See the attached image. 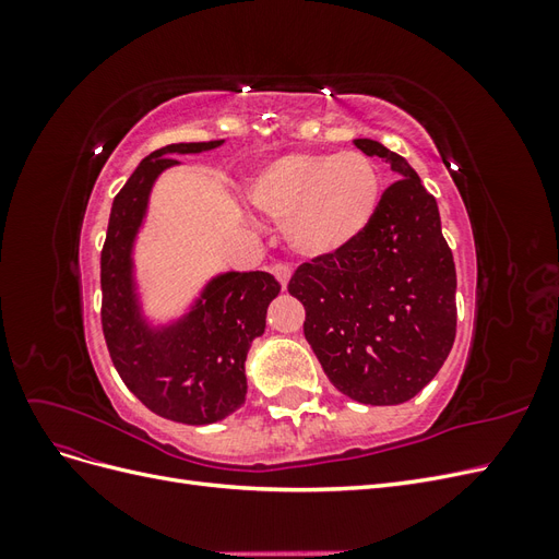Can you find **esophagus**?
Here are the masks:
<instances>
[{
  "label": "esophagus",
  "instance_id": "esophagus-1",
  "mask_svg": "<svg viewBox=\"0 0 559 559\" xmlns=\"http://www.w3.org/2000/svg\"><path fill=\"white\" fill-rule=\"evenodd\" d=\"M273 275L282 284V289H286V284H289V277H292V265L289 263H275L273 265Z\"/></svg>",
  "mask_w": 559,
  "mask_h": 559
}]
</instances>
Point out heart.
<instances>
[{
	"instance_id": "heart-1",
	"label": "heart",
	"mask_w": 559,
	"mask_h": 559,
	"mask_svg": "<svg viewBox=\"0 0 559 559\" xmlns=\"http://www.w3.org/2000/svg\"><path fill=\"white\" fill-rule=\"evenodd\" d=\"M376 163L359 151L289 154L253 177L249 198L308 259L333 257L361 238L380 205Z\"/></svg>"
}]
</instances>
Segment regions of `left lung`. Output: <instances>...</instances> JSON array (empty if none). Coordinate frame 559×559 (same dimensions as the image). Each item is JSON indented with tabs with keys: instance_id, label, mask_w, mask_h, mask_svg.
<instances>
[{
	"instance_id": "8db88e82",
	"label": "left lung",
	"mask_w": 559,
	"mask_h": 559,
	"mask_svg": "<svg viewBox=\"0 0 559 559\" xmlns=\"http://www.w3.org/2000/svg\"><path fill=\"white\" fill-rule=\"evenodd\" d=\"M392 163L357 242L296 267L289 294L306 308L302 333L337 392L368 403L411 401L441 370L456 333V273L436 198L394 151L354 140Z\"/></svg>"
}]
</instances>
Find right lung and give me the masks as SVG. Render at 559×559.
<instances>
[{
    "instance_id": "obj_1",
    "label": "right lung",
    "mask_w": 559,
    "mask_h": 559,
    "mask_svg": "<svg viewBox=\"0 0 559 559\" xmlns=\"http://www.w3.org/2000/svg\"><path fill=\"white\" fill-rule=\"evenodd\" d=\"M222 142L170 144L148 154L114 198L99 259V317L118 376L151 413L181 425H212L242 408L247 352L265 329L270 300L280 294V282L263 270L226 273L214 277L173 326L154 331L140 314L130 253L151 186L165 167L177 165L173 154H200Z\"/></svg>"
}]
</instances>
